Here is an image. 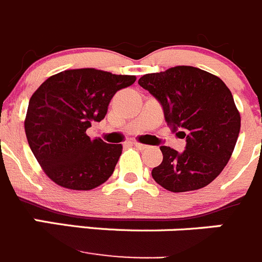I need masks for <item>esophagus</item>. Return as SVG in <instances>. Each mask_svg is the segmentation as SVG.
<instances>
[{"instance_id":"esophagus-1","label":"esophagus","mask_w":262,"mask_h":262,"mask_svg":"<svg viewBox=\"0 0 262 262\" xmlns=\"http://www.w3.org/2000/svg\"><path fill=\"white\" fill-rule=\"evenodd\" d=\"M133 146H134V147H137V148H138V149H146L147 147H148V146H146V144L138 143V142H134Z\"/></svg>"}]
</instances>
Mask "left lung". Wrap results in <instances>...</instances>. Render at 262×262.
Listing matches in <instances>:
<instances>
[{"instance_id":"8db88e82","label":"left lung","mask_w":262,"mask_h":262,"mask_svg":"<svg viewBox=\"0 0 262 262\" xmlns=\"http://www.w3.org/2000/svg\"><path fill=\"white\" fill-rule=\"evenodd\" d=\"M138 84L160 102L172 132L185 138L178 152L161 146L162 162L152 169L170 192L206 187L229 161L241 129L232 92L220 78L193 67H175L139 78Z\"/></svg>"}]
</instances>
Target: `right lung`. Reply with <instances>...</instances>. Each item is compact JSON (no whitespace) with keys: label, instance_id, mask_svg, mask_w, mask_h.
<instances>
[{"label":"right lung","instance_id":"1","mask_svg":"<svg viewBox=\"0 0 262 262\" xmlns=\"http://www.w3.org/2000/svg\"><path fill=\"white\" fill-rule=\"evenodd\" d=\"M134 82V75L87 68L52 75L33 93L25 134L51 180L68 189L90 190L111 177L123 146L91 139L85 132L105 118L114 95Z\"/></svg>","mask_w":262,"mask_h":262}]
</instances>
